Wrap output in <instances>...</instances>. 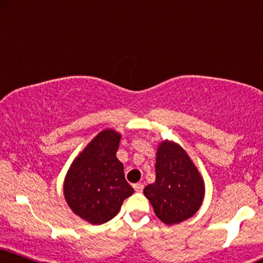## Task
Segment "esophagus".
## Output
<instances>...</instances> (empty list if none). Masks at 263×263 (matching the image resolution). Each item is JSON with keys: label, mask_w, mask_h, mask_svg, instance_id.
I'll return each instance as SVG.
<instances>
[{"label": "esophagus", "mask_w": 263, "mask_h": 263, "mask_svg": "<svg viewBox=\"0 0 263 263\" xmlns=\"http://www.w3.org/2000/svg\"><path fill=\"white\" fill-rule=\"evenodd\" d=\"M134 190L136 191V192H142V190H144V185L142 183H135L134 185Z\"/></svg>", "instance_id": "34e87169"}]
</instances>
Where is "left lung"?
<instances>
[{
	"mask_svg": "<svg viewBox=\"0 0 263 263\" xmlns=\"http://www.w3.org/2000/svg\"><path fill=\"white\" fill-rule=\"evenodd\" d=\"M158 219L179 223L198 211L204 198V183L189 155L174 142L158 147L156 182L144 190Z\"/></svg>",
	"mask_w": 263,
	"mask_h": 263,
	"instance_id": "left-lung-1",
	"label": "left lung"
}]
</instances>
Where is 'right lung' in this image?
<instances>
[{
    "mask_svg": "<svg viewBox=\"0 0 263 263\" xmlns=\"http://www.w3.org/2000/svg\"><path fill=\"white\" fill-rule=\"evenodd\" d=\"M121 135L112 129L101 132L74 159L65 179V199L83 220L94 224L107 222L134 190L124 177L118 161Z\"/></svg>",
    "mask_w": 263,
    "mask_h": 263,
    "instance_id": "add662e5",
    "label": "right lung"
}]
</instances>
